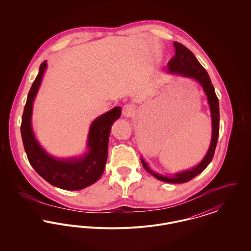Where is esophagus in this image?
I'll return each instance as SVG.
<instances>
[{
    "label": "esophagus",
    "mask_w": 251,
    "mask_h": 251,
    "mask_svg": "<svg viewBox=\"0 0 251 251\" xmlns=\"http://www.w3.org/2000/svg\"><path fill=\"white\" fill-rule=\"evenodd\" d=\"M135 113V110L134 107L131 105V104H126L122 107V115L126 118H130L132 117L133 114Z\"/></svg>",
    "instance_id": "esophagus-1"
}]
</instances>
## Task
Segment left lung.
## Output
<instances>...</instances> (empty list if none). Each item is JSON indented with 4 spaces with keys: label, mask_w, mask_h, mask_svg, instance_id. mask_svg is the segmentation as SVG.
I'll return each instance as SVG.
<instances>
[{
    "label": "left lung",
    "mask_w": 251,
    "mask_h": 251,
    "mask_svg": "<svg viewBox=\"0 0 251 251\" xmlns=\"http://www.w3.org/2000/svg\"><path fill=\"white\" fill-rule=\"evenodd\" d=\"M175 48V56L170 60L167 64L166 72L170 74H178L182 77L190 78L198 82L202 86L203 90L207 96L208 103L210 105V112L212 118V139L209 147V150L204 156L202 161L197 165L196 167H192L188 170L178 172L176 174L170 176H163L154 172L149 165L141 158V162L144 168L156 179L169 183H183L189 181L190 179L195 178L199 174H201L203 170L208 167L211 163L214 154H215V147L218 139L219 134V103L218 99L215 95V88L212 84L211 79L206 72V70L201 65V63L196 58L194 53L190 50L183 46L179 42L173 43Z\"/></svg>",
    "instance_id": "8db88e82"
}]
</instances>
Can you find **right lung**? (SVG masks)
Returning a JSON list of instances; mask_svg holds the SVG:
<instances>
[{
  "label": "right lung",
  "instance_id": "1",
  "mask_svg": "<svg viewBox=\"0 0 251 251\" xmlns=\"http://www.w3.org/2000/svg\"><path fill=\"white\" fill-rule=\"evenodd\" d=\"M46 69L47 62L44 61L24 106L21 126L24 150L31 166L50 184L64 190H81L95 183L105 169L111 127L120 119L121 108L116 106L92 122L86 141L87 151L83 155L70 158L50 155L37 141L32 126L33 103Z\"/></svg>",
  "mask_w": 251,
  "mask_h": 251
}]
</instances>
